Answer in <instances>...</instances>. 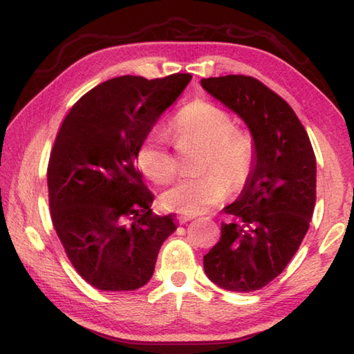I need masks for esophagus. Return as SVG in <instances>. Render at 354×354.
I'll return each instance as SVG.
<instances>
[{"label":"esophagus","instance_id":"1","mask_svg":"<svg viewBox=\"0 0 354 354\" xmlns=\"http://www.w3.org/2000/svg\"><path fill=\"white\" fill-rule=\"evenodd\" d=\"M191 219H194L193 215H177V221L180 224L188 223V221H191Z\"/></svg>","mask_w":354,"mask_h":354}]
</instances>
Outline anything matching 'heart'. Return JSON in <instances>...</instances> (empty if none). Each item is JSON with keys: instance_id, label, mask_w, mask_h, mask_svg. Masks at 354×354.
<instances>
[{"instance_id": "1", "label": "heart", "mask_w": 354, "mask_h": 354, "mask_svg": "<svg viewBox=\"0 0 354 354\" xmlns=\"http://www.w3.org/2000/svg\"><path fill=\"white\" fill-rule=\"evenodd\" d=\"M172 133L182 141L205 146L196 177H182L161 193L165 208L182 215H199L216 207L227 196L230 185L240 187L254 163V139L249 131L235 129L230 114L212 102L196 100L185 106L172 122ZM141 171L153 182L163 183L177 169L169 150V135L153 127L139 144L136 153Z\"/></svg>"}]
</instances>
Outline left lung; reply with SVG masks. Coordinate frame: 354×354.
I'll return each instance as SVG.
<instances>
[{
  "instance_id": "obj_1",
  "label": "left lung",
  "mask_w": 354,
  "mask_h": 354,
  "mask_svg": "<svg viewBox=\"0 0 354 354\" xmlns=\"http://www.w3.org/2000/svg\"><path fill=\"white\" fill-rule=\"evenodd\" d=\"M202 88L239 114L254 139L245 188L224 208L221 239L204 256L208 279L230 292H254L279 276L303 241L315 207L317 163L290 105L245 75L202 78Z\"/></svg>"
}]
</instances>
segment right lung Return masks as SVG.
I'll return each instance as SVG.
<instances>
[{
	"instance_id": "1",
	"label": "right lung",
	"mask_w": 354,
	"mask_h": 354,
	"mask_svg": "<svg viewBox=\"0 0 354 354\" xmlns=\"http://www.w3.org/2000/svg\"><path fill=\"white\" fill-rule=\"evenodd\" d=\"M191 81L124 75L95 86L66 115L48 161L51 221L68 260L103 292L141 288L177 225L153 215L135 160L139 144Z\"/></svg>"
}]
</instances>
